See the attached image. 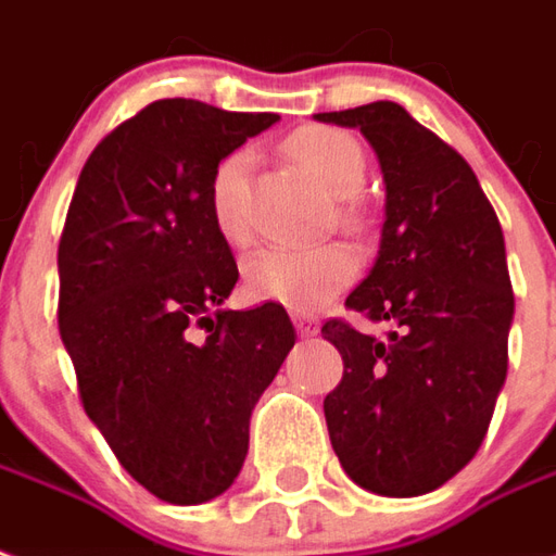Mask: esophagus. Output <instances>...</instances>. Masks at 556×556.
Wrapping results in <instances>:
<instances>
[{
	"label": "esophagus",
	"instance_id": "1",
	"mask_svg": "<svg viewBox=\"0 0 556 556\" xmlns=\"http://www.w3.org/2000/svg\"><path fill=\"white\" fill-rule=\"evenodd\" d=\"M294 328H298V333H301V337H316V333H318V318L301 316V313H298V316H294Z\"/></svg>",
	"mask_w": 556,
	"mask_h": 556
}]
</instances>
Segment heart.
Masks as SVG:
<instances>
[{
	"label": "heart",
	"instance_id": "heart-1",
	"mask_svg": "<svg viewBox=\"0 0 556 556\" xmlns=\"http://www.w3.org/2000/svg\"><path fill=\"white\" fill-rule=\"evenodd\" d=\"M289 153L331 198H355L367 180V156L349 131L309 126L289 138ZM252 150L238 147L213 168L207 204L216 231L228 243H247V177ZM358 270L355 252L340 243L313 250L265 247L243 262V291L255 304H279L289 309H316L345 289Z\"/></svg>",
	"mask_w": 556,
	"mask_h": 556
}]
</instances>
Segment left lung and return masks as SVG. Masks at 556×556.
Returning <instances> with one entry per match:
<instances>
[{
    "label": "left lung",
    "mask_w": 556,
    "mask_h": 556,
    "mask_svg": "<svg viewBox=\"0 0 556 556\" xmlns=\"http://www.w3.org/2000/svg\"><path fill=\"white\" fill-rule=\"evenodd\" d=\"M358 129L386 180L370 274L345 298L388 340L325 321L343 379L325 421L345 476L382 496L437 491L479 452L508 370L506 240L467 159L397 102L316 114Z\"/></svg>",
    "instance_id": "1"
}]
</instances>
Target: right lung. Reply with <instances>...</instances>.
<instances>
[{
  "label": "right lung",
  "instance_id": "right-lung-1",
  "mask_svg": "<svg viewBox=\"0 0 556 556\" xmlns=\"http://www.w3.org/2000/svg\"><path fill=\"white\" fill-rule=\"evenodd\" d=\"M277 119L147 104L92 150L62 228L60 333L84 409L131 479L174 506L235 484L252 409L294 345L279 304L223 309L238 265L207 204L213 168Z\"/></svg>",
  "mask_w": 556,
  "mask_h": 556
}]
</instances>
